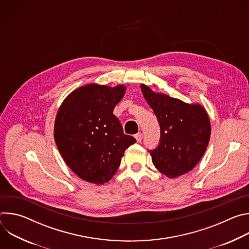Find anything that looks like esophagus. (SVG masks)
I'll use <instances>...</instances> for the list:
<instances>
[{
    "label": "esophagus",
    "instance_id": "esophagus-1",
    "mask_svg": "<svg viewBox=\"0 0 249 249\" xmlns=\"http://www.w3.org/2000/svg\"><path fill=\"white\" fill-rule=\"evenodd\" d=\"M135 138H136L138 143H140V142H142V139H143V134H142V133H138V134L135 135Z\"/></svg>",
    "mask_w": 249,
    "mask_h": 249
}]
</instances>
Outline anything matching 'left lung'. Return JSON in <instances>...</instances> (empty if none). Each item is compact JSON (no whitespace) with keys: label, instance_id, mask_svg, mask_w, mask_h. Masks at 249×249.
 Returning <instances> with one entry per match:
<instances>
[{"label":"left lung","instance_id":"obj_1","mask_svg":"<svg viewBox=\"0 0 249 249\" xmlns=\"http://www.w3.org/2000/svg\"><path fill=\"white\" fill-rule=\"evenodd\" d=\"M160 127V144L149 150L154 165L168 177L190 171L203 157L211 136L206 110L199 104H187L141 85Z\"/></svg>","mask_w":249,"mask_h":249}]
</instances>
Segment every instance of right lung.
Listing matches in <instances>:
<instances>
[{
  "mask_svg": "<svg viewBox=\"0 0 249 249\" xmlns=\"http://www.w3.org/2000/svg\"><path fill=\"white\" fill-rule=\"evenodd\" d=\"M124 86L88 85L71 92L58 110L54 138L65 162L82 179L103 184L117 171L136 139L125 135L113 114Z\"/></svg>",
  "mask_w": 249,
  "mask_h": 249,
  "instance_id": "1",
  "label": "right lung"
}]
</instances>
